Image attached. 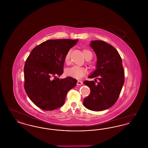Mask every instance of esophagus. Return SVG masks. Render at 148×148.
Listing matches in <instances>:
<instances>
[{"label": "esophagus", "mask_w": 148, "mask_h": 148, "mask_svg": "<svg viewBox=\"0 0 148 148\" xmlns=\"http://www.w3.org/2000/svg\"><path fill=\"white\" fill-rule=\"evenodd\" d=\"M77 85H81L83 84V82L82 81H80V80H78L77 82Z\"/></svg>", "instance_id": "34e87169"}]
</instances>
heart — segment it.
<instances>
[{
	"label": "heart",
	"instance_id": "obj_1",
	"mask_svg": "<svg viewBox=\"0 0 148 148\" xmlns=\"http://www.w3.org/2000/svg\"><path fill=\"white\" fill-rule=\"evenodd\" d=\"M83 53L85 59L92 58V52L88 49H85L83 50ZM70 58V51H68L65 56V62L68 63L69 60ZM86 73V70L82 67H80L78 66H73L70 68L67 69L65 71V74L71 77L80 79L83 76H84Z\"/></svg>",
	"mask_w": 148,
	"mask_h": 148
}]
</instances>
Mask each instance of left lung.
I'll return each instance as SVG.
<instances>
[{
    "label": "left lung",
    "mask_w": 148,
    "mask_h": 148,
    "mask_svg": "<svg viewBox=\"0 0 148 148\" xmlns=\"http://www.w3.org/2000/svg\"><path fill=\"white\" fill-rule=\"evenodd\" d=\"M90 46L95 53L97 61L96 69L88 77L98 79L84 81L90 88L89 95L84 99L85 108L92 111H102L115 103L124 83L122 60L118 51L112 45L102 40H92Z\"/></svg>",
    "instance_id": "left-lung-1"
}]
</instances>
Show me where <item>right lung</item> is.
Here are the masks:
<instances>
[{"label":"right lung","instance_id":"1","mask_svg":"<svg viewBox=\"0 0 148 148\" xmlns=\"http://www.w3.org/2000/svg\"><path fill=\"white\" fill-rule=\"evenodd\" d=\"M79 40L52 39L36 46L25 64L24 88L29 99L39 108L53 110L63 106L67 92L75 87L73 77L59 79L63 73L66 53Z\"/></svg>","mask_w":148,"mask_h":148}]
</instances>
